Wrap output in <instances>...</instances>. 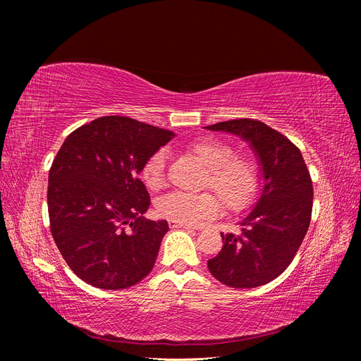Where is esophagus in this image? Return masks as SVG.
Instances as JSON below:
<instances>
[{
  "instance_id": "esophagus-1",
  "label": "esophagus",
  "mask_w": 361,
  "mask_h": 361,
  "mask_svg": "<svg viewBox=\"0 0 361 361\" xmlns=\"http://www.w3.org/2000/svg\"><path fill=\"white\" fill-rule=\"evenodd\" d=\"M169 226H170L171 228H195V227L191 226V224L178 223V221H169Z\"/></svg>"
}]
</instances>
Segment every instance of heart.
Returning <instances> with one entry per match:
<instances>
[{
    "label": "heart",
    "mask_w": 361,
    "mask_h": 361,
    "mask_svg": "<svg viewBox=\"0 0 361 361\" xmlns=\"http://www.w3.org/2000/svg\"><path fill=\"white\" fill-rule=\"evenodd\" d=\"M188 150L207 169L204 187L212 188L231 211H241L256 199L260 190V171L255 159L235 155L231 145L215 138H200ZM167 154L154 152L141 167L140 176L146 187L158 191L166 182ZM157 212L170 221L195 224L220 212V202L211 192H169L157 202Z\"/></svg>",
    "instance_id": "heart-1"
}]
</instances>
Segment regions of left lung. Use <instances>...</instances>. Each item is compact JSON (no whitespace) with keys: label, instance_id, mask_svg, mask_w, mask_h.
<instances>
[{"label":"left lung","instance_id":"obj_1","mask_svg":"<svg viewBox=\"0 0 361 361\" xmlns=\"http://www.w3.org/2000/svg\"><path fill=\"white\" fill-rule=\"evenodd\" d=\"M245 140L259 159L264 188L241 221V233L223 235V248L207 260L223 285L248 289L277 279L309 231L313 185L300 149L279 130L253 118H235L206 126Z\"/></svg>","mask_w":361,"mask_h":361}]
</instances>
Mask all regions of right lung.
I'll use <instances>...</instances> for the list:
<instances>
[{"instance_id": "add662e5", "label": "right lung", "mask_w": 361, "mask_h": 361, "mask_svg": "<svg viewBox=\"0 0 361 361\" xmlns=\"http://www.w3.org/2000/svg\"><path fill=\"white\" fill-rule=\"evenodd\" d=\"M173 137L167 129L106 116L75 129L54 158L51 233L66 264L89 285L126 289L154 268L169 224L143 216L150 197L138 173Z\"/></svg>"}]
</instances>
